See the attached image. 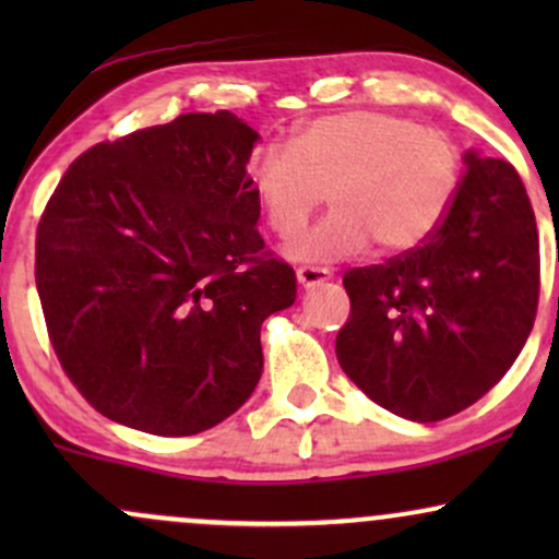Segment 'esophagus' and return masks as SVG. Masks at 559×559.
Here are the masks:
<instances>
[{"label":"esophagus","instance_id":"esophagus-1","mask_svg":"<svg viewBox=\"0 0 559 559\" xmlns=\"http://www.w3.org/2000/svg\"><path fill=\"white\" fill-rule=\"evenodd\" d=\"M297 281L307 292V288H316L320 284H325V281H331V271H325V267H299Z\"/></svg>","mask_w":559,"mask_h":559}]
</instances>
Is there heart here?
I'll return each instance as SVG.
<instances>
[{
	"label": "heart",
	"instance_id": "heart-1",
	"mask_svg": "<svg viewBox=\"0 0 559 559\" xmlns=\"http://www.w3.org/2000/svg\"><path fill=\"white\" fill-rule=\"evenodd\" d=\"M460 150L444 131L407 115L352 110L307 123L294 144H267L254 163L267 226L297 239L325 202L333 210L292 258L333 262L376 241L381 254H404L439 230L460 186Z\"/></svg>",
	"mask_w": 559,
	"mask_h": 559
}]
</instances>
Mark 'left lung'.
Masks as SVG:
<instances>
[{
  "mask_svg": "<svg viewBox=\"0 0 559 559\" xmlns=\"http://www.w3.org/2000/svg\"><path fill=\"white\" fill-rule=\"evenodd\" d=\"M344 288L352 312L336 357L370 400L415 423L471 407L510 370L536 318L538 234L518 170L467 152L431 239L352 267Z\"/></svg>",
  "mask_w": 559,
  "mask_h": 559,
  "instance_id": "8db88e82",
  "label": "left lung"
}]
</instances>
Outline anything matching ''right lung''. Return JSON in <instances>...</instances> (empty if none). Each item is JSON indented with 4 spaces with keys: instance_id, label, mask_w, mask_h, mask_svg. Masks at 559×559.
Listing matches in <instances>:
<instances>
[{
    "instance_id": "obj_1",
    "label": "right lung",
    "mask_w": 559,
    "mask_h": 559,
    "mask_svg": "<svg viewBox=\"0 0 559 559\" xmlns=\"http://www.w3.org/2000/svg\"><path fill=\"white\" fill-rule=\"evenodd\" d=\"M258 139L228 110L186 112L92 146L57 183L38 299L62 370L105 418L191 436L258 386L262 320L297 299L258 230Z\"/></svg>"
}]
</instances>
